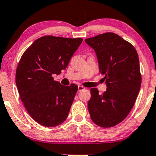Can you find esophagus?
<instances>
[{"instance_id": "obj_1", "label": "esophagus", "mask_w": 156, "mask_h": 156, "mask_svg": "<svg viewBox=\"0 0 156 156\" xmlns=\"http://www.w3.org/2000/svg\"><path fill=\"white\" fill-rule=\"evenodd\" d=\"M85 90V87H83V86H82V85L78 86V92L82 91V90Z\"/></svg>"}]
</instances>
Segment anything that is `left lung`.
I'll return each instance as SVG.
<instances>
[{"mask_svg": "<svg viewBox=\"0 0 156 156\" xmlns=\"http://www.w3.org/2000/svg\"><path fill=\"white\" fill-rule=\"evenodd\" d=\"M97 55L100 74L105 75L106 91L100 95L91 88L87 103L93 122L104 128L112 127L128 116L141 86L138 54L131 43L113 32L85 39Z\"/></svg>", "mask_w": 156, "mask_h": 156, "instance_id": "8db88e82", "label": "left lung"}]
</instances>
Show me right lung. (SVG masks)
<instances>
[{
	"label": "right lung",
	"mask_w": 156,
	"mask_h": 156,
	"mask_svg": "<svg viewBox=\"0 0 156 156\" xmlns=\"http://www.w3.org/2000/svg\"><path fill=\"white\" fill-rule=\"evenodd\" d=\"M82 42V38L46 35L23 53L16 68V87L25 108L38 124L52 127L68 116L78 87L62 85L53 75L66 68Z\"/></svg>",
	"instance_id": "add662e5"
}]
</instances>
